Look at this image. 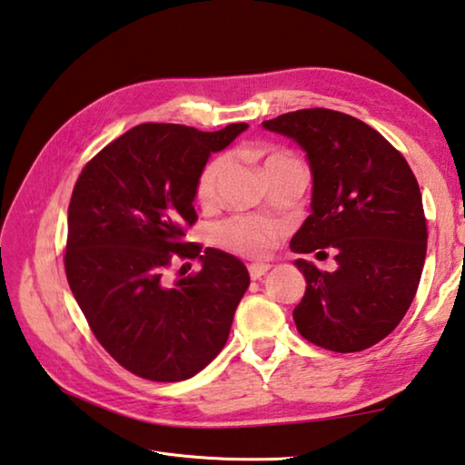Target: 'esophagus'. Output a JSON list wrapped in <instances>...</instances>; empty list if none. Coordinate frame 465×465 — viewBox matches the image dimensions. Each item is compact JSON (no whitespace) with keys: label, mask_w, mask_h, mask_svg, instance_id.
<instances>
[{"label":"esophagus","mask_w":465,"mask_h":465,"mask_svg":"<svg viewBox=\"0 0 465 465\" xmlns=\"http://www.w3.org/2000/svg\"><path fill=\"white\" fill-rule=\"evenodd\" d=\"M270 268H272L270 263H250V268H248L250 270V278L252 280H260Z\"/></svg>","instance_id":"esophagus-1"}]
</instances>
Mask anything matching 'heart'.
<instances>
[{
	"instance_id": "obj_1",
	"label": "heart",
	"mask_w": 465,
	"mask_h": 465,
	"mask_svg": "<svg viewBox=\"0 0 465 465\" xmlns=\"http://www.w3.org/2000/svg\"><path fill=\"white\" fill-rule=\"evenodd\" d=\"M260 157H262L263 175L266 177L274 175V173L286 167L300 165V161L288 151L260 153ZM225 167H227V157L225 154H217V157L209 159L203 165V169L199 171V177L195 181V199L199 203L212 205L215 202L217 185H220ZM278 235H280V225L266 220H258V217H248V215H235L232 220L217 225L215 230V238L223 245V248L250 258H262L266 256V253H270V250L274 248Z\"/></svg>"
}]
</instances>
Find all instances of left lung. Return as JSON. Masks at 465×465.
Returning a JSON list of instances; mask_svg holds the SVG:
<instances>
[{
    "label": "left lung",
    "mask_w": 465,
    "mask_h": 465,
    "mask_svg": "<svg viewBox=\"0 0 465 465\" xmlns=\"http://www.w3.org/2000/svg\"><path fill=\"white\" fill-rule=\"evenodd\" d=\"M262 124L296 141L312 173L311 215L290 248H329L336 260L332 272L294 262L306 278L296 329L322 349L365 351L395 331L420 286L427 223L413 171L383 134L344 113L304 108Z\"/></svg>",
    "instance_id": "1"
}]
</instances>
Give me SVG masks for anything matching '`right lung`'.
I'll use <instances>...</instances> for the list:
<instances>
[{"label":"right lung","instance_id":"obj_1","mask_svg":"<svg viewBox=\"0 0 465 465\" xmlns=\"http://www.w3.org/2000/svg\"><path fill=\"white\" fill-rule=\"evenodd\" d=\"M245 129L139 124L106 144L72 191L64 256L70 290L98 342L136 377L185 381L227 342L248 270L232 253L202 252L183 238L197 220L199 171ZM177 257H199L203 270L169 281Z\"/></svg>","mask_w":465,"mask_h":465}]
</instances>
